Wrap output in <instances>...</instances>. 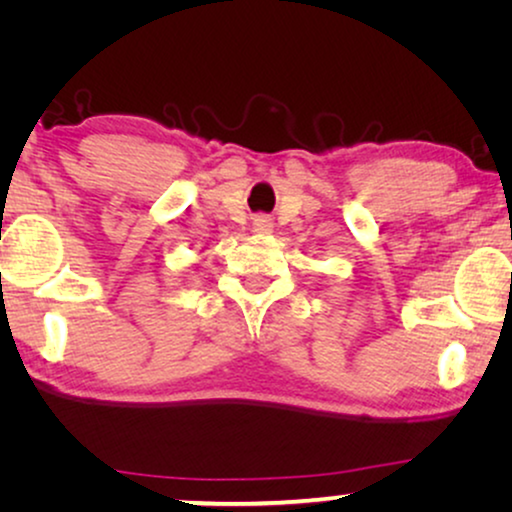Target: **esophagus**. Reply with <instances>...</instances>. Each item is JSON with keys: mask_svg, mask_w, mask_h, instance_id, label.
<instances>
[{"mask_svg": "<svg viewBox=\"0 0 512 512\" xmlns=\"http://www.w3.org/2000/svg\"><path fill=\"white\" fill-rule=\"evenodd\" d=\"M251 228H254L256 235H270L272 228H275V223L268 214H258L254 216V223H251Z\"/></svg>", "mask_w": 512, "mask_h": 512, "instance_id": "esophagus-1", "label": "esophagus"}]
</instances>
